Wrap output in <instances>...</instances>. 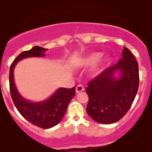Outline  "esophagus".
Wrapping results in <instances>:
<instances>
[{
    "instance_id": "esophagus-1",
    "label": "esophagus",
    "mask_w": 152,
    "mask_h": 152,
    "mask_svg": "<svg viewBox=\"0 0 152 152\" xmlns=\"http://www.w3.org/2000/svg\"><path fill=\"white\" fill-rule=\"evenodd\" d=\"M85 91V88L82 85H79L76 86V93H79V92H82V91Z\"/></svg>"
}]
</instances>
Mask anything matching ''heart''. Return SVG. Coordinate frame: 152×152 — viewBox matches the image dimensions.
<instances>
[{
	"label": "heart",
	"mask_w": 152,
	"mask_h": 152,
	"mask_svg": "<svg viewBox=\"0 0 152 152\" xmlns=\"http://www.w3.org/2000/svg\"><path fill=\"white\" fill-rule=\"evenodd\" d=\"M102 54L100 53H93L89 54L87 56L83 57V58H80L79 61H77V66L78 67H86V66L92 64L96 62L97 61L99 60L101 58ZM97 71L96 68L94 69V72L96 73Z\"/></svg>",
	"instance_id": "obj_1"
}]
</instances>
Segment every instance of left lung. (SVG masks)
Returning a JSON list of instances; mask_svg holds the SVG:
<instances>
[{
    "instance_id": "1",
    "label": "left lung",
    "mask_w": 152,
    "mask_h": 152,
    "mask_svg": "<svg viewBox=\"0 0 152 152\" xmlns=\"http://www.w3.org/2000/svg\"><path fill=\"white\" fill-rule=\"evenodd\" d=\"M121 59L105 69L88 82L89 97L87 113L94 121L110 124L119 121L129 111L134 100L140 82L138 63L133 54L124 47ZM121 72L116 79L114 73Z\"/></svg>"
}]
</instances>
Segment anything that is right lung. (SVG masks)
<instances>
[{
	"instance_id": "1",
	"label": "right lung",
	"mask_w": 152,
	"mask_h": 152,
	"mask_svg": "<svg viewBox=\"0 0 152 152\" xmlns=\"http://www.w3.org/2000/svg\"><path fill=\"white\" fill-rule=\"evenodd\" d=\"M47 49L35 46L31 50L19 54L10 66V89L12 99L19 113L27 121L42 129H50L56 126L64 117L67 105L76 94L75 87L59 88L48 99L42 102H32L23 99L16 89L13 70L20 60L29 57L44 56Z\"/></svg>"
}]
</instances>
